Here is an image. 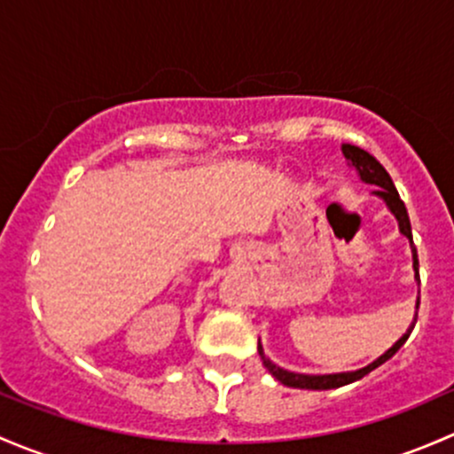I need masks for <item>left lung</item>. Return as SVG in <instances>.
Instances as JSON below:
<instances>
[{"instance_id":"obj_1","label":"left lung","mask_w":454,"mask_h":454,"mask_svg":"<svg viewBox=\"0 0 454 454\" xmlns=\"http://www.w3.org/2000/svg\"><path fill=\"white\" fill-rule=\"evenodd\" d=\"M340 151H343V157H345V161H348V166L356 170L358 179H361L363 184L373 185V188H376L372 194L378 196L380 200H385L387 209H389V212L395 216V221H398L400 233H402V236L409 238L411 255H413L415 282H419L418 249H415V245H413V233H411L409 214H406L404 203H402V199H400L398 190H395L394 181H391L389 172L382 168V163L378 161L376 157L369 155V153L363 151V148L352 146V144H340ZM418 308H419V299L415 301V317H413V321H411L409 328H406L404 334H402L400 339L395 340V343L391 345V348L387 349L385 354H382V356H378L376 361L369 363V365H365V367L356 369V372H339V373H297V372H288V369L275 365V363L270 361L269 356H266L264 348H262V343L258 340V352H260V358H262V365L269 369V373L275 378V380H279L282 385H286V387H293V389H310V391L339 389V387L349 385V382L361 380L363 376H367L369 372H373L376 367H380L382 363H387L391 356H394L395 352H398L402 345L406 343V339H409L411 330L415 328V321H418Z\"/></svg>"}]
</instances>
